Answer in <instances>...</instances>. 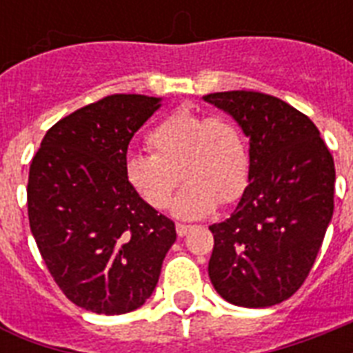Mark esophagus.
I'll return each instance as SVG.
<instances>
[{"mask_svg":"<svg viewBox=\"0 0 353 353\" xmlns=\"http://www.w3.org/2000/svg\"><path fill=\"white\" fill-rule=\"evenodd\" d=\"M176 231H177V236H179V238H183V236H187L188 232L192 231V225H183V223H177Z\"/></svg>","mask_w":353,"mask_h":353,"instance_id":"esophagus-1","label":"esophagus"}]
</instances>
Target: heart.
<instances>
[{"instance_id":"heart-1","label":"heart","mask_w":353,"mask_h":353,"mask_svg":"<svg viewBox=\"0 0 353 353\" xmlns=\"http://www.w3.org/2000/svg\"><path fill=\"white\" fill-rule=\"evenodd\" d=\"M152 154H132L124 161L128 185L154 209H165L179 183L187 185L172 203L179 220L212 214L220 201L238 199L249 183V148L231 119L205 117L177 110L148 133Z\"/></svg>"}]
</instances>
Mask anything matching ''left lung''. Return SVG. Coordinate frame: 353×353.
<instances>
[{
	"label": "left lung",
	"instance_id": "obj_1",
	"mask_svg": "<svg viewBox=\"0 0 353 353\" xmlns=\"http://www.w3.org/2000/svg\"><path fill=\"white\" fill-rule=\"evenodd\" d=\"M249 139V185L229 220L209 229V279L227 302L269 307L306 280L334 216L335 166L310 119L276 97H203Z\"/></svg>",
	"mask_w": 353,
	"mask_h": 353
}]
</instances>
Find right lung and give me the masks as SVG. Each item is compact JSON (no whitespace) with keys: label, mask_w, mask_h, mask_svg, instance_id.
<instances>
[{"label":"right lung","mask_w":353,"mask_h":353,"mask_svg":"<svg viewBox=\"0 0 353 353\" xmlns=\"http://www.w3.org/2000/svg\"><path fill=\"white\" fill-rule=\"evenodd\" d=\"M161 97L110 95L46 133L27 185L30 232L49 273L77 306L137 310L154 293L176 225L124 176L128 144Z\"/></svg>","instance_id":"1"}]
</instances>
